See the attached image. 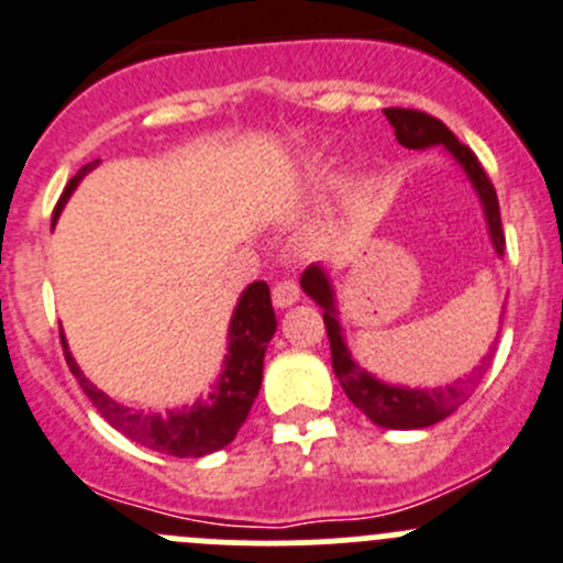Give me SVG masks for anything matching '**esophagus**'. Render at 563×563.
Returning <instances> with one entry per match:
<instances>
[{
	"label": "esophagus",
	"instance_id": "obj_1",
	"mask_svg": "<svg viewBox=\"0 0 563 563\" xmlns=\"http://www.w3.org/2000/svg\"><path fill=\"white\" fill-rule=\"evenodd\" d=\"M299 299V286L294 280H280L272 286V302H275V308H291L294 302Z\"/></svg>",
	"mask_w": 563,
	"mask_h": 563
}]
</instances>
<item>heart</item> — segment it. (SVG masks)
I'll return each mask as SVG.
<instances>
[{
  "label": "heart",
  "instance_id": "1",
  "mask_svg": "<svg viewBox=\"0 0 563 563\" xmlns=\"http://www.w3.org/2000/svg\"><path fill=\"white\" fill-rule=\"evenodd\" d=\"M327 165H330V159H327L324 151H316V154L305 156V159L299 162L297 173H294V192H308V189H313L316 184L321 181V176H324Z\"/></svg>",
  "mask_w": 563,
  "mask_h": 563
}]
</instances>
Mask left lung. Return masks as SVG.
<instances>
[{
  "mask_svg": "<svg viewBox=\"0 0 563 563\" xmlns=\"http://www.w3.org/2000/svg\"><path fill=\"white\" fill-rule=\"evenodd\" d=\"M385 118L390 120L396 140L409 151H429V148H445L451 159L465 170L467 181L473 184L478 195V203L484 209V220H487L489 242H493L495 255L504 258L506 236L500 228V209L498 195H495L493 181L487 178L484 167L478 165L476 154L467 145H462L454 136V131L443 123V120L432 118L418 109H401L390 107L385 109ZM302 291L324 310V327L327 338H330L332 352V371H335L338 382L346 390L349 401L357 409H363L376 427L382 429H427L438 420L449 418L460 404L467 401V396L476 387V379H460L454 385L445 387H409V385H393V382L379 379L371 371H365L357 360L352 357L343 338L341 313H338L335 288H332L330 272L321 264H310L305 269L302 280H299ZM493 352L487 354V360Z\"/></svg>",
  "mask_w": 563,
  "mask_h": 563,
  "instance_id": "1",
  "label": "left lung"
}]
</instances>
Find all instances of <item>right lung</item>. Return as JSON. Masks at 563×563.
<instances>
[{
  "label": "right lung",
  "mask_w": 563,
  "mask_h": 563,
  "mask_svg": "<svg viewBox=\"0 0 563 563\" xmlns=\"http://www.w3.org/2000/svg\"><path fill=\"white\" fill-rule=\"evenodd\" d=\"M98 162L81 167L65 187L63 198H59L57 209H54V220L59 211L68 203L70 192L76 184L96 167ZM277 330L275 308H272L269 286L264 280L250 283L239 297L236 308H233L231 327H228V354L222 363V374L217 385L206 398H198L195 404H184V407L167 409V412H151V409H131L125 404L114 401L107 393L98 390L81 368L76 365L74 354H70L68 341L63 338V352L65 363H68L70 374L81 385L101 418L107 420L109 427L118 429L134 443L145 445L159 454L178 456H206L214 451L225 449L242 423L247 420L250 407H253L255 396L261 390V379H264V354L269 346L272 335Z\"/></svg>",
  "instance_id": "right-lung-1"
}]
</instances>
